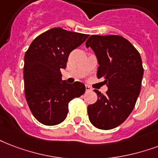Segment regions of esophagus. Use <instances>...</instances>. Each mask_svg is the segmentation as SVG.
<instances>
[{"label":"esophagus","instance_id":"1","mask_svg":"<svg viewBox=\"0 0 158 158\" xmlns=\"http://www.w3.org/2000/svg\"><path fill=\"white\" fill-rule=\"evenodd\" d=\"M85 90H86V92H91L93 89L89 87V86H88V85H85Z\"/></svg>","mask_w":158,"mask_h":158}]
</instances>
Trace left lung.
<instances>
[{
    "mask_svg": "<svg viewBox=\"0 0 158 158\" xmlns=\"http://www.w3.org/2000/svg\"><path fill=\"white\" fill-rule=\"evenodd\" d=\"M98 59V79L103 78L108 91L95 89L98 100L88 106L94 127L113 129L122 124L134 108L141 90L143 68L140 54L127 40L119 35H93L85 43Z\"/></svg>",
    "mask_w": 158,
    "mask_h": 158,
    "instance_id": "8db88e82",
    "label": "left lung"
}]
</instances>
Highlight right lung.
<instances>
[{"instance_id":"add662e5","label":"right lung","mask_w":158,"mask_h":158,"mask_svg":"<svg viewBox=\"0 0 158 158\" xmlns=\"http://www.w3.org/2000/svg\"><path fill=\"white\" fill-rule=\"evenodd\" d=\"M89 37L86 34L53 28L37 36L25 55V95L40 123L57 125L66 118L69 103L85 92L83 83L62 80L69 55Z\"/></svg>"}]
</instances>
